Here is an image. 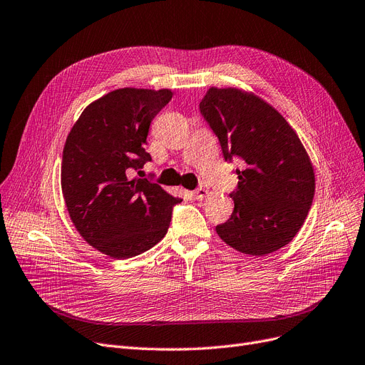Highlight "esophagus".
I'll return each mask as SVG.
<instances>
[{"label":"esophagus","mask_w":365,"mask_h":365,"mask_svg":"<svg viewBox=\"0 0 365 365\" xmlns=\"http://www.w3.org/2000/svg\"><path fill=\"white\" fill-rule=\"evenodd\" d=\"M192 195H194V198L195 200H203L206 195H207V190L206 187H197V190L192 192Z\"/></svg>","instance_id":"34e87169"}]
</instances>
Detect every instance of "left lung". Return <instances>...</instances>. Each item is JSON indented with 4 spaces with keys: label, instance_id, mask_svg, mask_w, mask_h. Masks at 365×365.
Masks as SVG:
<instances>
[{
    "label": "left lung",
    "instance_id": "8db88e82",
    "mask_svg": "<svg viewBox=\"0 0 365 365\" xmlns=\"http://www.w3.org/2000/svg\"><path fill=\"white\" fill-rule=\"evenodd\" d=\"M200 111L225 160L237 158L235 210L217 225L239 252L271 254L296 236L314 197V170L301 140L274 106L239 88L207 90Z\"/></svg>",
    "mask_w": 365,
    "mask_h": 365
}]
</instances>
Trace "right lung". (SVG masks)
Segmentation results:
<instances>
[{"label":"right lung","instance_id":"right-lung-1","mask_svg":"<svg viewBox=\"0 0 365 365\" xmlns=\"http://www.w3.org/2000/svg\"><path fill=\"white\" fill-rule=\"evenodd\" d=\"M171 90L118 88L90 103L63 148L61 190L79 235L113 259H129L167 235L180 203L148 179H130L144 167L152 120Z\"/></svg>","mask_w":365,"mask_h":365}]
</instances>
